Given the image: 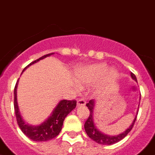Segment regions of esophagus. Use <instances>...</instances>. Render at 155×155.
Here are the masks:
<instances>
[{
  "instance_id": "1",
  "label": "esophagus",
  "mask_w": 155,
  "mask_h": 155,
  "mask_svg": "<svg viewBox=\"0 0 155 155\" xmlns=\"http://www.w3.org/2000/svg\"><path fill=\"white\" fill-rule=\"evenodd\" d=\"M86 105V101L83 99H79L77 100V107H81V106H85Z\"/></svg>"
}]
</instances>
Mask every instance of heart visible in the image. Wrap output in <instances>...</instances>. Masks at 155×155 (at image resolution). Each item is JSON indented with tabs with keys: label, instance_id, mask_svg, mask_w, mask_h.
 Listing matches in <instances>:
<instances>
[{
	"label": "heart",
	"instance_id": "b5f03b06",
	"mask_svg": "<svg viewBox=\"0 0 155 155\" xmlns=\"http://www.w3.org/2000/svg\"><path fill=\"white\" fill-rule=\"evenodd\" d=\"M107 64H95L87 65L78 69L76 73V83L79 86H90L97 83L103 76L106 80L112 81L117 76V72L114 69L107 70Z\"/></svg>",
	"mask_w": 155,
	"mask_h": 155
}]
</instances>
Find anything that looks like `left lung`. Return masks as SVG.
Here are the masks:
<instances>
[{"instance_id":"1","label":"left lung","mask_w":155,"mask_h":155,"mask_svg":"<svg viewBox=\"0 0 155 155\" xmlns=\"http://www.w3.org/2000/svg\"><path fill=\"white\" fill-rule=\"evenodd\" d=\"M130 76H131L132 79L137 83V78L136 76H135V75L134 74V73H132V72H130ZM95 104H95V102L93 100H90V102H89L88 104H86V107H87L88 109L90 110V116H89V117H88L86 123H85L84 128L86 134H87V135L89 136V137L91 138L93 140H94L95 142L100 143V144H104V145H111V144L117 143L120 140H121L122 139L124 138L128 134V133L131 130L132 128H133L134 122L135 120H136L137 116L139 106L138 109H137V114L136 116H135L133 122H132L131 124L130 125L129 127H128L127 129H126V130H124L123 133L119 134L117 135H108L100 131V130L97 128V127L96 126V124H94V120H93V110H94Z\"/></svg>"}]
</instances>
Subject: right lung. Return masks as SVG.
<instances>
[{"instance_id": "right-lung-1", "label": "right lung", "mask_w": 155, "mask_h": 155, "mask_svg": "<svg viewBox=\"0 0 155 155\" xmlns=\"http://www.w3.org/2000/svg\"><path fill=\"white\" fill-rule=\"evenodd\" d=\"M53 54L54 53H50L48 54V55H43L42 57H41L38 59L34 61V62L29 64L28 65H27L24 69L23 72L28 67H29L30 65L36 63V62L41 60L43 58L53 55ZM18 80L17 81V83L15 87V91H14V107H15V116H16L17 122H18L19 127L21 130V131L28 138L34 140V141H47V140L55 138V137L58 136V134L60 133L65 118L67 117L68 114L73 109L76 108V100H60L56 105V107H55L53 111L51 113L49 117L45 120H44L41 124L38 125H30L28 123H26L25 120L22 118L20 110H19L18 105L17 87H18Z\"/></svg>"}]
</instances>
